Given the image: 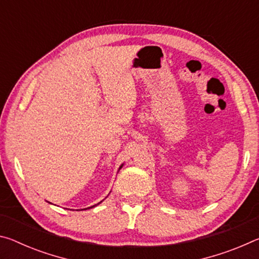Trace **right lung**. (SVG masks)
Here are the masks:
<instances>
[{
  "label": "right lung",
  "mask_w": 259,
  "mask_h": 259,
  "mask_svg": "<svg viewBox=\"0 0 259 259\" xmlns=\"http://www.w3.org/2000/svg\"><path fill=\"white\" fill-rule=\"evenodd\" d=\"M122 166H123V164H121V165H120V168H119V170H120V169L122 168ZM100 202H102V201H100ZM100 202H99V203H100ZM99 203H97V204H95V205H93V207H89V208H94V207H96V205H98ZM89 208H85V209H81V210H87V209H89Z\"/></svg>",
  "instance_id": "right-lung-1"
}]
</instances>
